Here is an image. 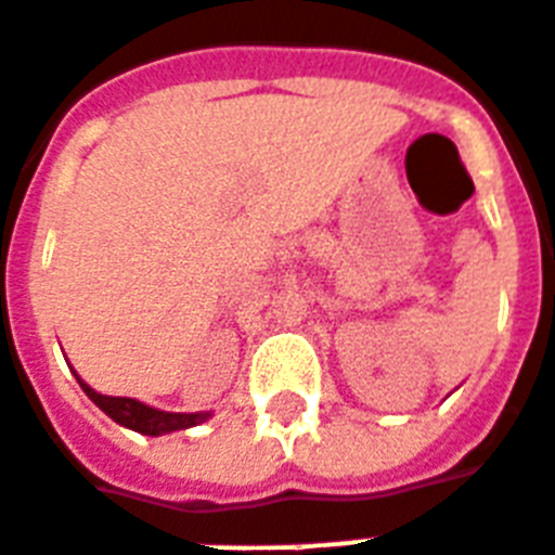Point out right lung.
<instances>
[{
  "label": "right lung",
  "mask_w": 555,
  "mask_h": 555,
  "mask_svg": "<svg viewBox=\"0 0 555 555\" xmlns=\"http://www.w3.org/2000/svg\"><path fill=\"white\" fill-rule=\"evenodd\" d=\"M78 378V375H75ZM80 390L87 392L95 404H99L104 413H107L113 422L125 425V428L137 430V434H145V437H163V434H171V430H185L201 425L211 413H165V410L147 408L137 399H118V396H101L78 378Z\"/></svg>",
  "instance_id": "right-lung-1"
}]
</instances>
